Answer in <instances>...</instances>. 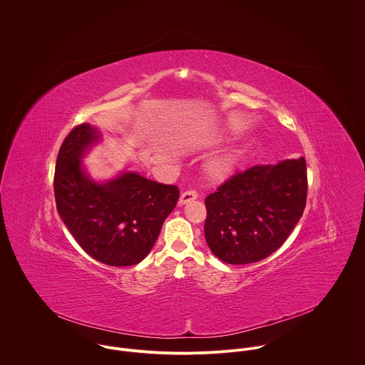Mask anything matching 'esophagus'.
<instances>
[{
    "instance_id": "esophagus-1",
    "label": "esophagus",
    "mask_w": 365,
    "mask_h": 365,
    "mask_svg": "<svg viewBox=\"0 0 365 365\" xmlns=\"http://www.w3.org/2000/svg\"><path fill=\"white\" fill-rule=\"evenodd\" d=\"M197 197H198V194H197L195 191H192V190L185 191V192L181 194V197H180V200H178V204H180V205H185V204H188V202L197 200Z\"/></svg>"
}]
</instances>
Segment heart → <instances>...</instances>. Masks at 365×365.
Masks as SVG:
<instances>
[{
	"mask_svg": "<svg viewBox=\"0 0 365 365\" xmlns=\"http://www.w3.org/2000/svg\"><path fill=\"white\" fill-rule=\"evenodd\" d=\"M235 163H237V158L234 154L218 155L207 164V168H205L207 175L214 181H222L232 174L235 168Z\"/></svg>",
	"mask_w": 365,
	"mask_h": 365,
	"instance_id": "1",
	"label": "heart"
}]
</instances>
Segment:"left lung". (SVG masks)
<instances>
[{"label":"left lung","mask_w":365,"mask_h":365,"mask_svg":"<svg viewBox=\"0 0 365 365\" xmlns=\"http://www.w3.org/2000/svg\"><path fill=\"white\" fill-rule=\"evenodd\" d=\"M307 198L306 160L253 165L205 198V240L222 262H259L287 240Z\"/></svg>","instance_id":"left-lung-1"}]
</instances>
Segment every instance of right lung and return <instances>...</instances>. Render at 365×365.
<instances>
[{
	"label": "right lung",
	"mask_w": 365,
	"mask_h": 365,
	"mask_svg": "<svg viewBox=\"0 0 365 365\" xmlns=\"http://www.w3.org/2000/svg\"><path fill=\"white\" fill-rule=\"evenodd\" d=\"M99 140L89 123L63 140L53 177L56 210L89 256L109 266H131L154 246L180 190L130 171L105 182L92 180L82 158Z\"/></svg>",
	"instance_id": "right-lung-1"
}]
</instances>
